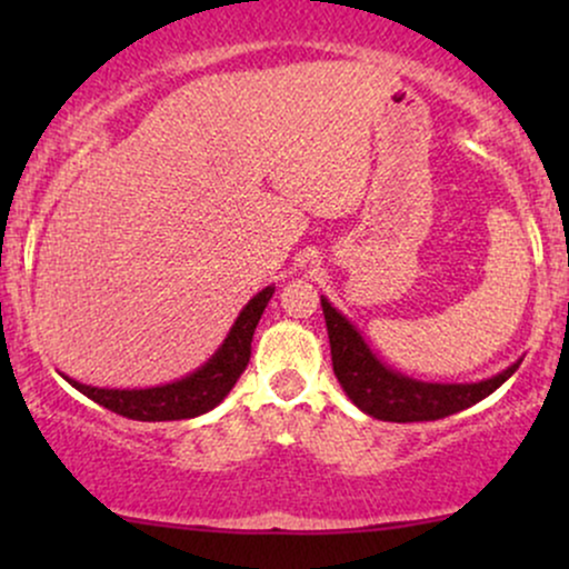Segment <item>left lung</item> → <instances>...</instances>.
I'll return each mask as SVG.
<instances>
[{
	"mask_svg": "<svg viewBox=\"0 0 569 569\" xmlns=\"http://www.w3.org/2000/svg\"><path fill=\"white\" fill-rule=\"evenodd\" d=\"M326 329H329L331 363L348 398L369 417L385 422H428L455 415L500 388L519 369L521 361L481 382H422L385 367L371 352L367 339L329 299L321 297Z\"/></svg>",
	"mask_w": 569,
	"mask_h": 569,
	"instance_id": "left-lung-1",
	"label": "left lung"
}]
</instances>
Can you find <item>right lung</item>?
Wrapping results in <instances>:
<instances>
[{"mask_svg": "<svg viewBox=\"0 0 569 569\" xmlns=\"http://www.w3.org/2000/svg\"><path fill=\"white\" fill-rule=\"evenodd\" d=\"M272 291H276V286H267V289L259 291L234 318L230 335L224 337L219 350L202 367L194 369L192 375L181 377V380L133 390L93 388V385H82L71 380V377H67V382L80 390L82 396H88L90 401L101 403L103 409L128 417V420L166 422L206 415V411L224 401L234 382H238V377L246 371L248 358H251L253 331H257L267 302L272 299Z\"/></svg>", "mask_w": 569, "mask_h": 569, "instance_id": "right-lung-1", "label": "right lung"}]
</instances>
